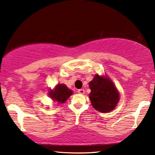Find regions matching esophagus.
I'll list each match as a JSON object with an SVG mask.
<instances>
[{"label": "esophagus", "instance_id": "34e87169", "mask_svg": "<svg viewBox=\"0 0 155 155\" xmlns=\"http://www.w3.org/2000/svg\"><path fill=\"white\" fill-rule=\"evenodd\" d=\"M78 92H79V94H81V95H84V90H83V89H80V90H78Z\"/></svg>", "mask_w": 155, "mask_h": 155}]
</instances>
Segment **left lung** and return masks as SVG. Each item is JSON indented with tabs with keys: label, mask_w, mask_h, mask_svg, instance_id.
<instances>
[{
	"label": "left lung",
	"mask_w": 155,
	"mask_h": 155,
	"mask_svg": "<svg viewBox=\"0 0 155 155\" xmlns=\"http://www.w3.org/2000/svg\"><path fill=\"white\" fill-rule=\"evenodd\" d=\"M89 86L91 90L90 99L95 109L108 113L116 108L120 101V92L108 76L96 74Z\"/></svg>",
	"instance_id": "1"
}]
</instances>
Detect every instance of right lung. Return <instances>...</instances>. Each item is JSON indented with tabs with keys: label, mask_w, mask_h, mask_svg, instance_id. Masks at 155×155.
<instances>
[{
	"label": "right lung",
	"mask_w": 155,
	"mask_h": 155,
	"mask_svg": "<svg viewBox=\"0 0 155 155\" xmlns=\"http://www.w3.org/2000/svg\"><path fill=\"white\" fill-rule=\"evenodd\" d=\"M72 94V90L68 88L64 84H58L54 89H51L48 92L49 97L54 102L58 103V104H64Z\"/></svg>",
	"instance_id": "add662e5"
}]
</instances>
